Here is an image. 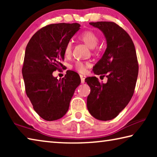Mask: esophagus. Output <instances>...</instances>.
<instances>
[{"mask_svg": "<svg viewBox=\"0 0 157 157\" xmlns=\"http://www.w3.org/2000/svg\"><path fill=\"white\" fill-rule=\"evenodd\" d=\"M79 77H80V79H81V82L82 84L84 83V79L85 78H86V76L84 75H79Z\"/></svg>", "mask_w": 157, "mask_h": 157, "instance_id": "obj_1", "label": "esophagus"}]
</instances>
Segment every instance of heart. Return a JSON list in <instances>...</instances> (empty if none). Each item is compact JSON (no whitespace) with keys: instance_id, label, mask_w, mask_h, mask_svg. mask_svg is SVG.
<instances>
[{"instance_id":"b5f03b06","label":"heart","mask_w":157,"mask_h":157,"mask_svg":"<svg viewBox=\"0 0 157 157\" xmlns=\"http://www.w3.org/2000/svg\"><path fill=\"white\" fill-rule=\"evenodd\" d=\"M79 41L83 42L87 46H89L93 54H96L97 52V45L99 42V38L96 34L91 30H86L78 36ZM73 44L71 41H68L65 46L63 50V54L66 57H69L72 54ZM90 66L91 63L89 62H82V61H76L72 66V68L76 71L84 73L86 71Z\"/></svg>"}]
</instances>
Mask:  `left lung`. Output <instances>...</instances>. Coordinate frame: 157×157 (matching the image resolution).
Returning a JSON list of instances; mask_svg holds the SVG:
<instances>
[{
    "mask_svg": "<svg viewBox=\"0 0 157 157\" xmlns=\"http://www.w3.org/2000/svg\"><path fill=\"white\" fill-rule=\"evenodd\" d=\"M89 24L100 29L107 40V49L93 71L107 77V82L100 83L96 77L85 79L91 88L87 108L98 120L109 121L126 107L134 94L139 73L136 52L131 37L116 23L98 21Z\"/></svg>",
    "mask_w": 157,
    "mask_h": 157,
    "instance_id": "1",
    "label": "left lung"
}]
</instances>
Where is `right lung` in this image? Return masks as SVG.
<instances>
[{
  "label": "right lung",
  "instance_id": "obj_1",
  "mask_svg": "<svg viewBox=\"0 0 157 157\" xmlns=\"http://www.w3.org/2000/svg\"><path fill=\"white\" fill-rule=\"evenodd\" d=\"M80 28L79 23H55L41 28L26 46L22 74L25 89L34 111L47 121L65 115L80 78L67 71L64 78L52 76L63 68L65 46Z\"/></svg>",
  "mask_w": 157,
  "mask_h": 157
}]
</instances>
